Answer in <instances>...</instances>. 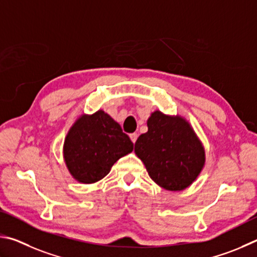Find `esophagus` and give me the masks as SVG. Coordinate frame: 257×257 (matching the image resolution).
Listing matches in <instances>:
<instances>
[{
	"mask_svg": "<svg viewBox=\"0 0 257 257\" xmlns=\"http://www.w3.org/2000/svg\"><path fill=\"white\" fill-rule=\"evenodd\" d=\"M130 138H131V140H132L133 143H136L137 142V139H138V134L137 133L130 134Z\"/></svg>",
	"mask_w": 257,
	"mask_h": 257,
	"instance_id": "obj_1",
	"label": "esophagus"
}]
</instances>
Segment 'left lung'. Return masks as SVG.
Wrapping results in <instances>:
<instances>
[{
    "label": "left lung",
    "instance_id": "8db88e82",
    "mask_svg": "<svg viewBox=\"0 0 257 257\" xmlns=\"http://www.w3.org/2000/svg\"><path fill=\"white\" fill-rule=\"evenodd\" d=\"M154 182L167 191H182L199 176L205 152L191 125L183 117L159 110L148 119V132L134 147Z\"/></svg>",
    "mask_w": 257,
    "mask_h": 257
}]
</instances>
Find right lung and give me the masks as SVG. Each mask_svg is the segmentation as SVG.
I'll use <instances>...</instances> for the list:
<instances>
[{
    "mask_svg": "<svg viewBox=\"0 0 257 257\" xmlns=\"http://www.w3.org/2000/svg\"><path fill=\"white\" fill-rule=\"evenodd\" d=\"M132 151L127 134L102 110L81 116L70 128L63 148L67 169L83 184L100 181L117 160Z\"/></svg>",
    "mask_w": 257,
    "mask_h": 257,
    "instance_id": "right-lung-1",
    "label": "right lung"
}]
</instances>
